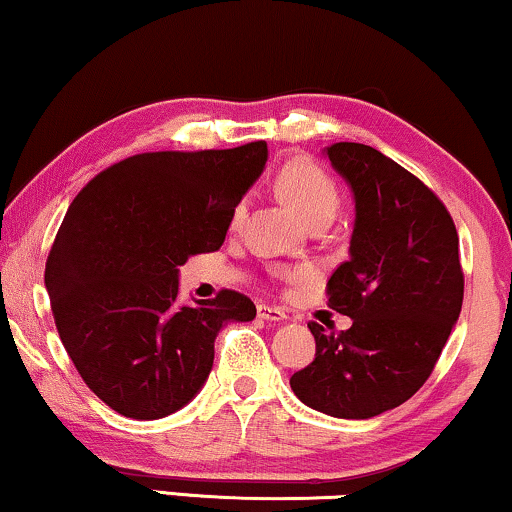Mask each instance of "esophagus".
I'll use <instances>...</instances> for the list:
<instances>
[{
  "label": "esophagus",
  "mask_w": 512,
  "mask_h": 512,
  "mask_svg": "<svg viewBox=\"0 0 512 512\" xmlns=\"http://www.w3.org/2000/svg\"><path fill=\"white\" fill-rule=\"evenodd\" d=\"M257 316H260L262 321H271V323H281V321L288 319L283 309L269 307V304H260V307H257Z\"/></svg>",
  "instance_id": "34e87169"
}]
</instances>
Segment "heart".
Instances as JSON below:
<instances>
[{"mask_svg":"<svg viewBox=\"0 0 512 512\" xmlns=\"http://www.w3.org/2000/svg\"><path fill=\"white\" fill-rule=\"evenodd\" d=\"M278 191L304 222L321 215V212H333L335 215L340 205V191L335 181L309 160H293L283 167L278 174ZM241 217L243 205L236 210V219Z\"/></svg>","mask_w":512,"mask_h":512,"instance_id":"heart-1","label":"heart"}]
</instances>
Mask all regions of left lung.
Returning <instances> with one entry per match:
<instances>
[{
    "mask_svg": "<svg viewBox=\"0 0 512 512\" xmlns=\"http://www.w3.org/2000/svg\"><path fill=\"white\" fill-rule=\"evenodd\" d=\"M323 155L354 196L349 260L328 278V304L352 326L309 323L316 357L290 387L309 409L366 420L423 387L456 326L458 234L442 200L387 155L349 141Z\"/></svg>",
    "mask_w": 512,
    "mask_h": 512,
    "instance_id": "obj_1",
    "label": "left lung"
}]
</instances>
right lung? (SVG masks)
<instances>
[{"label": "right lung", "instance_id": "obj_1", "mask_svg": "<svg viewBox=\"0 0 512 512\" xmlns=\"http://www.w3.org/2000/svg\"><path fill=\"white\" fill-rule=\"evenodd\" d=\"M267 158L264 141L132 155L70 203L44 286L77 373L120 416L184 409L208 380L219 331L255 319V304L234 290L181 304L179 267L222 248Z\"/></svg>", "mask_w": 512, "mask_h": 512}]
</instances>
